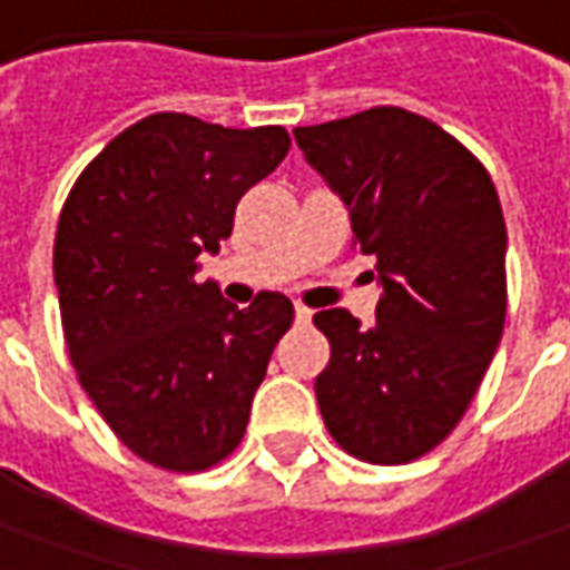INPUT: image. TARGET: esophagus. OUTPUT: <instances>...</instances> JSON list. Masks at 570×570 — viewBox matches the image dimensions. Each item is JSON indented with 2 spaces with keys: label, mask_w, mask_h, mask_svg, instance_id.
<instances>
[{
  "label": "esophagus",
  "mask_w": 570,
  "mask_h": 570,
  "mask_svg": "<svg viewBox=\"0 0 570 570\" xmlns=\"http://www.w3.org/2000/svg\"><path fill=\"white\" fill-rule=\"evenodd\" d=\"M294 320H297V323H309V320H313V309L304 307V304H294Z\"/></svg>",
  "instance_id": "obj_1"
}]
</instances>
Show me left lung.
<instances>
[{"label":"left lung","mask_w":570,"mask_h":570,"mask_svg":"<svg viewBox=\"0 0 570 570\" xmlns=\"http://www.w3.org/2000/svg\"><path fill=\"white\" fill-rule=\"evenodd\" d=\"M294 139L375 257V325L320 309L332 356L316 375L325 428L372 465L425 456L459 425L505 323V219L484 164L403 108H368Z\"/></svg>","instance_id":"obj_1"}]
</instances>
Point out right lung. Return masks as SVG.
<instances>
[{"label": "right lung", "mask_w": 570, "mask_h": 570, "mask_svg": "<svg viewBox=\"0 0 570 570\" xmlns=\"http://www.w3.org/2000/svg\"><path fill=\"white\" fill-rule=\"evenodd\" d=\"M288 148L282 127L151 114L105 145L61 207L52 263L70 363L114 434L158 469L204 472L233 453L292 328L285 294L238 309L195 278Z\"/></svg>", "instance_id": "right-lung-1"}]
</instances>
